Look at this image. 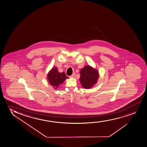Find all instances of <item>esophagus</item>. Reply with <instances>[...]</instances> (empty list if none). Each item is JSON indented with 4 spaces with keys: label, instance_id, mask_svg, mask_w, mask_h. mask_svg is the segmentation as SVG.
Wrapping results in <instances>:
<instances>
[{
    "label": "esophagus",
    "instance_id": "34e87169",
    "mask_svg": "<svg viewBox=\"0 0 147 147\" xmlns=\"http://www.w3.org/2000/svg\"><path fill=\"white\" fill-rule=\"evenodd\" d=\"M75 76H76V74L75 73H73L71 76H70V77H71V78H75Z\"/></svg>",
    "mask_w": 147,
    "mask_h": 147
}]
</instances>
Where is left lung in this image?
Listing matches in <instances>:
<instances>
[{
    "mask_svg": "<svg viewBox=\"0 0 147 147\" xmlns=\"http://www.w3.org/2000/svg\"><path fill=\"white\" fill-rule=\"evenodd\" d=\"M98 78V72L90 66H86L80 70V82L84 88L92 87L97 83Z\"/></svg>",
    "mask_w": 147,
    "mask_h": 147,
    "instance_id": "1",
    "label": "left lung"
}]
</instances>
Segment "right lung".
Instances as JSON below:
<instances>
[{"label": "right lung", "mask_w": 147, "mask_h": 147, "mask_svg": "<svg viewBox=\"0 0 147 147\" xmlns=\"http://www.w3.org/2000/svg\"><path fill=\"white\" fill-rule=\"evenodd\" d=\"M66 78H68V77L65 73L59 72L56 67L52 69L48 74V79L50 84L55 89L57 88L60 84H62Z\"/></svg>", "instance_id": "right-lung-1"}]
</instances>
